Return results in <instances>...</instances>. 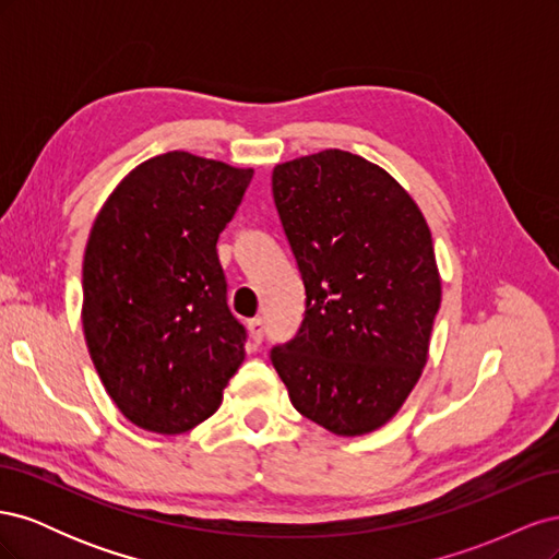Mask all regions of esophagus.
I'll return each mask as SVG.
<instances>
[{
  "mask_svg": "<svg viewBox=\"0 0 559 559\" xmlns=\"http://www.w3.org/2000/svg\"><path fill=\"white\" fill-rule=\"evenodd\" d=\"M247 329H249V337L253 341V345H259L263 341V335H265V321L261 317L249 319Z\"/></svg>",
  "mask_w": 559,
  "mask_h": 559,
  "instance_id": "obj_1",
  "label": "esophagus"
}]
</instances>
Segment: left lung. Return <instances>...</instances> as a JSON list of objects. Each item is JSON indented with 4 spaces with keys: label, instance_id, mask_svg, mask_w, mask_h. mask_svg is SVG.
<instances>
[{
    "label": "left lung",
    "instance_id": "left-lung-1",
    "mask_svg": "<svg viewBox=\"0 0 559 559\" xmlns=\"http://www.w3.org/2000/svg\"><path fill=\"white\" fill-rule=\"evenodd\" d=\"M273 198L308 298L270 359L314 425L376 431L417 384L441 308L427 218L380 165L341 148L275 165Z\"/></svg>",
    "mask_w": 559,
    "mask_h": 559
}]
</instances>
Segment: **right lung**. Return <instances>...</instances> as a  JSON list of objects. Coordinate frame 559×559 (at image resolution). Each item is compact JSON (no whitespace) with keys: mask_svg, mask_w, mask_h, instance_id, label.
<instances>
[{"mask_svg":"<svg viewBox=\"0 0 559 559\" xmlns=\"http://www.w3.org/2000/svg\"><path fill=\"white\" fill-rule=\"evenodd\" d=\"M251 177V167L167 151L123 177L91 228L83 335L116 408L146 431L198 427L245 361L216 240Z\"/></svg>","mask_w":559,"mask_h":559,"instance_id":"right-lung-1","label":"right lung"}]
</instances>
